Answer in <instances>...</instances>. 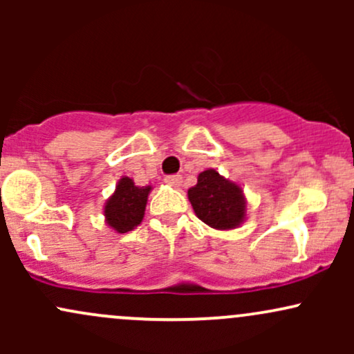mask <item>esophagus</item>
<instances>
[{
    "instance_id": "esophagus-1",
    "label": "esophagus",
    "mask_w": 354,
    "mask_h": 354,
    "mask_svg": "<svg viewBox=\"0 0 354 354\" xmlns=\"http://www.w3.org/2000/svg\"><path fill=\"white\" fill-rule=\"evenodd\" d=\"M165 183H166V185L173 186V188H178V186H181L183 176H181V174H169V176L165 178Z\"/></svg>"
}]
</instances>
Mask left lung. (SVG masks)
Returning a JSON list of instances; mask_svg holds the SVG:
<instances>
[{"instance_id":"1","label":"left lung","mask_w":354,"mask_h":354,"mask_svg":"<svg viewBox=\"0 0 354 354\" xmlns=\"http://www.w3.org/2000/svg\"><path fill=\"white\" fill-rule=\"evenodd\" d=\"M188 200L196 216L214 230L239 228L246 218L241 186L226 180L216 169L198 174V183L188 189Z\"/></svg>"}]
</instances>
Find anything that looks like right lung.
<instances>
[{
    "label": "right lung",
    "mask_w": 354,
    "mask_h": 354,
    "mask_svg": "<svg viewBox=\"0 0 354 354\" xmlns=\"http://www.w3.org/2000/svg\"><path fill=\"white\" fill-rule=\"evenodd\" d=\"M149 191L151 186H136L131 178H121L115 193L104 205V221L109 228L116 233H128L135 230L145 218Z\"/></svg>",
    "instance_id": "1"
}]
</instances>
